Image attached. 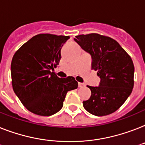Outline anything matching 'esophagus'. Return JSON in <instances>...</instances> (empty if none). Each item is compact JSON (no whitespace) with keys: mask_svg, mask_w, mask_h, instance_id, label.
<instances>
[{"mask_svg":"<svg viewBox=\"0 0 145 145\" xmlns=\"http://www.w3.org/2000/svg\"><path fill=\"white\" fill-rule=\"evenodd\" d=\"M84 87V84H83V83H78V87Z\"/></svg>","mask_w":145,"mask_h":145,"instance_id":"obj_1","label":"esophagus"}]
</instances>
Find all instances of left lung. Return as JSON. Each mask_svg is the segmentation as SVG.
Here are the masks:
<instances>
[{
  "mask_svg": "<svg viewBox=\"0 0 145 145\" xmlns=\"http://www.w3.org/2000/svg\"><path fill=\"white\" fill-rule=\"evenodd\" d=\"M74 41L92 58L91 68L100 78L98 87L88 86L89 99L83 106L91 114L103 116L116 111L131 93L135 67L131 57L119 43L97 33L75 36Z\"/></svg>",
  "mask_w": 145,
  "mask_h": 145,
  "instance_id": "obj_1",
  "label": "left lung"
}]
</instances>
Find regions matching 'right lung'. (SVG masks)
Returning <instances> with one entry per match:
<instances>
[{
    "label": "right lung",
    "instance_id": "obj_1",
    "mask_svg": "<svg viewBox=\"0 0 145 145\" xmlns=\"http://www.w3.org/2000/svg\"><path fill=\"white\" fill-rule=\"evenodd\" d=\"M69 36L39 34L19 48L11 61L15 94L33 113L49 116L63 106L66 94L77 89L74 77L60 78L52 72L59 64L61 49Z\"/></svg>",
    "mask_w": 145,
    "mask_h": 145
}]
</instances>
